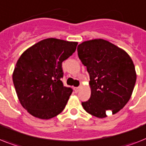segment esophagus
<instances>
[{"instance_id":"esophagus-1","label":"esophagus","mask_w":146,"mask_h":146,"mask_svg":"<svg viewBox=\"0 0 146 146\" xmlns=\"http://www.w3.org/2000/svg\"><path fill=\"white\" fill-rule=\"evenodd\" d=\"M79 89H80V88H79V87L74 88V91H75V93H77V92H79Z\"/></svg>"}]
</instances>
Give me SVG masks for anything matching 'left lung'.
Returning a JSON list of instances; mask_svg holds the SVG:
<instances>
[{
  "label": "left lung",
  "instance_id": "8db88e82",
  "mask_svg": "<svg viewBox=\"0 0 146 146\" xmlns=\"http://www.w3.org/2000/svg\"><path fill=\"white\" fill-rule=\"evenodd\" d=\"M77 51L90 75L91 98L82 103L84 110L100 118L106 117L107 110L119 112L130 100L137 80L130 55L104 39L84 41Z\"/></svg>",
  "mask_w": 146,
  "mask_h": 146
}]
</instances>
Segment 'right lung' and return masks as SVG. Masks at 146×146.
I'll list each match as a JSON object with an SVG mask.
<instances>
[{
	"mask_svg": "<svg viewBox=\"0 0 146 146\" xmlns=\"http://www.w3.org/2000/svg\"><path fill=\"white\" fill-rule=\"evenodd\" d=\"M78 42L47 38L27 48L19 57L13 81L20 104L31 115L49 119L62 112L73 90L64 86L62 62Z\"/></svg>",
	"mask_w": 146,
	"mask_h": 146,
	"instance_id": "add662e5",
	"label": "right lung"
}]
</instances>
